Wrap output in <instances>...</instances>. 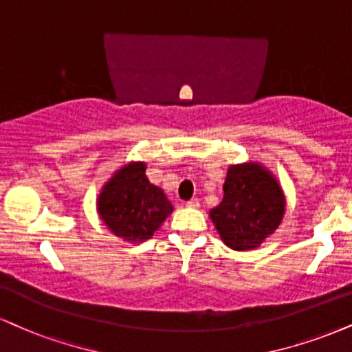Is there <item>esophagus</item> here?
Here are the masks:
<instances>
[{
	"label": "esophagus",
	"mask_w": 352,
	"mask_h": 352,
	"mask_svg": "<svg viewBox=\"0 0 352 352\" xmlns=\"http://www.w3.org/2000/svg\"><path fill=\"white\" fill-rule=\"evenodd\" d=\"M188 208H200V200L198 198H192V200L187 201Z\"/></svg>",
	"instance_id": "obj_1"
}]
</instances>
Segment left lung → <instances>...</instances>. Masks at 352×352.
Instances as JSON below:
<instances>
[{
    "label": "left lung",
    "instance_id": "1",
    "mask_svg": "<svg viewBox=\"0 0 352 352\" xmlns=\"http://www.w3.org/2000/svg\"><path fill=\"white\" fill-rule=\"evenodd\" d=\"M223 190L221 203L210 211L219 238L234 251L259 248L285 213L278 182L261 164H238L228 168Z\"/></svg>",
    "mask_w": 352,
    "mask_h": 352
}]
</instances>
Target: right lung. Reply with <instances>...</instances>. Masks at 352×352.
<instances>
[{"label":"right lung","mask_w":352,"mask_h":352,"mask_svg":"<svg viewBox=\"0 0 352 352\" xmlns=\"http://www.w3.org/2000/svg\"><path fill=\"white\" fill-rule=\"evenodd\" d=\"M96 206L108 230L128 243L151 239L173 211L164 190L146 177L144 162H129L114 172L103 185Z\"/></svg>","instance_id":"1"}]
</instances>
